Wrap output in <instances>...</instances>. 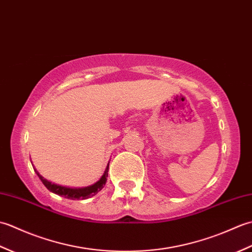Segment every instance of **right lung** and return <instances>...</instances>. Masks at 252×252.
<instances>
[{
    "label": "right lung",
    "instance_id": "right-lung-1",
    "mask_svg": "<svg viewBox=\"0 0 252 252\" xmlns=\"http://www.w3.org/2000/svg\"><path fill=\"white\" fill-rule=\"evenodd\" d=\"M32 167L34 169V172L36 173V175L39 176V179L41 180L42 183L45 185V187L50 191L54 192L56 195H60L67 198V199H72V200H78V199H87V198L93 197L94 195L97 194V192L103 189L105 186L106 182H107V178H108V168H109V163L107 164L106 170L104 174L101 175V178L94 183L93 185H90L87 187H81V189H72V187H67V186H62L58 185L55 183H52L49 180H46L45 178H43L37 170L34 168V165L32 164Z\"/></svg>",
    "mask_w": 252,
    "mask_h": 252
}]
</instances>
